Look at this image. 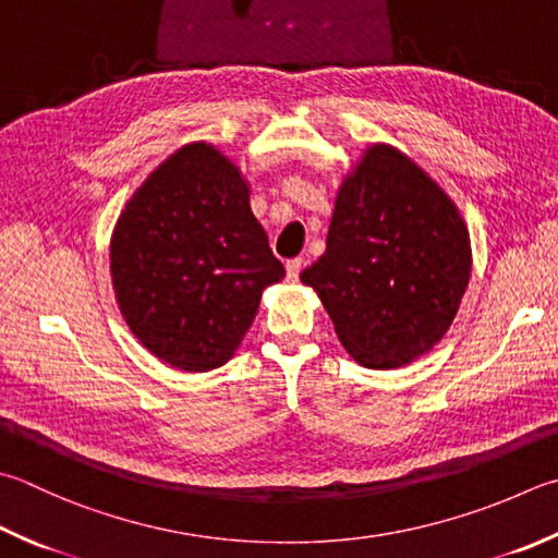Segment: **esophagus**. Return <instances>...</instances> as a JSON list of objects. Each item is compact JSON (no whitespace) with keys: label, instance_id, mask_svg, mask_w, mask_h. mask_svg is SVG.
<instances>
[{"label":"esophagus","instance_id":"esophagus-1","mask_svg":"<svg viewBox=\"0 0 558 558\" xmlns=\"http://www.w3.org/2000/svg\"><path fill=\"white\" fill-rule=\"evenodd\" d=\"M301 269H303V259H301V257H293V259L287 262V277H289L291 281L299 279Z\"/></svg>","mask_w":558,"mask_h":558}]
</instances>
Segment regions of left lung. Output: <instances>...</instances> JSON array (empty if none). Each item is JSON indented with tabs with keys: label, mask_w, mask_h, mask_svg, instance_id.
<instances>
[{
	"label": "left lung",
	"mask_w": 558,
	"mask_h": 558,
	"mask_svg": "<svg viewBox=\"0 0 558 558\" xmlns=\"http://www.w3.org/2000/svg\"><path fill=\"white\" fill-rule=\"evenodd\" d=\"M471 275L469 230L429 177L374 145L347 177L325 255L301 271L344 350L366 369H393L442 340Z\"/></svg>",
	"instance_id": "left-lung-1"
}]
</instances>
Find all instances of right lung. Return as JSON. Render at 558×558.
Masks as SVG:
<instances>
[{
    "mask_svg": "<svg viewBox=\"0 0 558 558\" xmlns=\"http://www.w3.org/2000/svg\"><path fill=\"white\" fill-rule=\"evenodd\" d=\"M111 275L135 338L177 369L208 372L233 356L283 265L250 211L238 167L194 143L125 204Z\"/></svg>",
    "mask_w": 558,
    "mask_h": 558,
    "instance_id": "obj_1",
    "label": "right lung"
}]
</instances>
